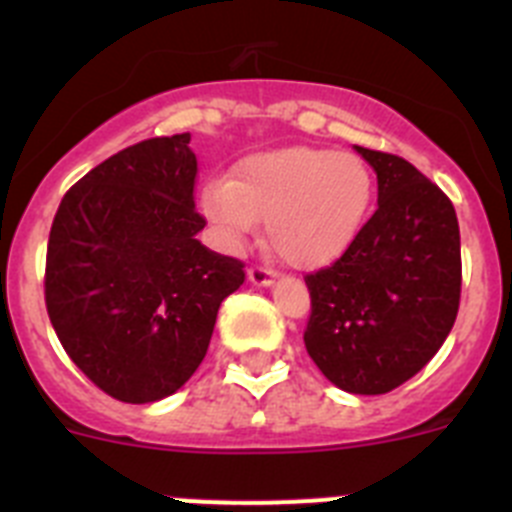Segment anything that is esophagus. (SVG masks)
Masks as SVG:
<instances>
[{"label":"esophagus","instance_id":"34e87169","mask_svg":"<svg viewBox=\"0 0 512 512\" xmlns=\"http://www.w3.org/2000/svg\"><path fill=\"white\" fill-rule=\"evenodd\" d=\"M271 277H274V271L266 269V266L256 264V266H251V269H248V282L256 284V287H269Z\"/></svg>","mask_w":512,"mask_h":512}]
</instances>
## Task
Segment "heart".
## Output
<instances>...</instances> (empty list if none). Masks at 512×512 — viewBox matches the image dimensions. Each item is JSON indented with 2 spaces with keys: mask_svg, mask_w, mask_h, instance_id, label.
Wrapping results in <instances>:
<instances>
[{
  "mask_svg": "<svg viewBox=\"0 0 512 512\" xmlns=\"http://www.w3.org/2000/svg\"><path fill=\"white\" fill-rule=\"evenodd\" d=\"M372 192V171L356 153L292 146L243 158L230 182L207 184L202 210L230 246L266 223L284 261L320 269L354 243Z\"/></svg>",
  "mask_w": 512,
  "mask_h": 512,
  "instance_id": "obj_1",
  "label": "heart"
}]
</instances>
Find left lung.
<instances>
[{
    "instance_id": "8db88e82",
    "label": "left lung",
    "mask_w": 512,
    "mask_h": 512,
    "mask_svg": "<svg viewBox=\"0 0 512 512\" xmlns=\"http://www.w3.org/2000/svg\"><path fill=\"white\" fill-rule=\"evenodd\" d=\"M356 151L377 171V210L341 259L307 274L305 348L351 395H384L443 346L461 297L459 220L410 161Z\"/></svg>"
}]
</instances>
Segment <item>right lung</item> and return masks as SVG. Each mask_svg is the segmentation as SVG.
Returning a JSON list of instances; mask_svg holds the SVG:
<instances>
[{
	"mask_svg": "<svg viewBox=\"0 0 512 512\" xmlns=\"http://www.w3.org/2000/svg\"><path fill=\"white\" fill-rule=\"evenodd\" d=\"M192 135L115 153L63 194L45 256L58 341L120 402L174 395L202 364L220 302L246 279L238 259L197 241Z\"/></svg>",
	"mask_w": 512,
	"mask_h": 512,
	"instance_id": "add662e5",
	"label": "right lung"
}]
</instances>
